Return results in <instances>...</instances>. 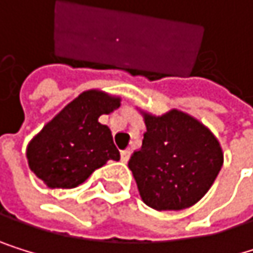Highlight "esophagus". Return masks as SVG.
<instances>
[{
  "label": "esophagus",
  "instance_id": "esophagus-1",
  "mask_svg": "<svg viewBox=\"0 0 253 253\" xmlns=\"http://www.w3.org/2000/svg\"><path fill=\"white\" fill-rule=\"evenodd\" d=\"M130 159V150H121V161L123 162H127Z\"/></svg>",
  "mask_w": 253,
  "mask_h": 253
}]
</instances>
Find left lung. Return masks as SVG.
I'll return each instance as SVG.
<instances>
[{"label": "left lung", "instance_id": "1", "mask_svg": "<svg viewBox=\"0 0 253 253\" xmlns=\"http://www.w3.org/2000/svg\"><path fill=\"white\" fill-rule=\"evenodd\" d=\"M145 126L141 150L129 161L144 203L158 211L193 207L211 188L223 165L218 141L180 111L145 115Z\"/></svg>", "mask_w": 253, "mask_h": 253}]
</instances>
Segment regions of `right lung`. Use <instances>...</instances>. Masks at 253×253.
Segmentation results:
<instances>
[{
    "label": "right lung",
    "instance_id": "right-lung-1",
    "mask_svg": "<svg viewBox=\"0 0 253 253\" xmlns=\"http://www.w3.org/2000/svg\"><path fill=\"white\" fill-rule=\"evenodd\" d=\"M118 108L120 98L104 92L80 94L28 144L30 170L50 188H74L108 161H118L109 127L98 123Z\"/></svg>",
    "mask_w": 253,
    "mask_h": 253
}]
</instances>
